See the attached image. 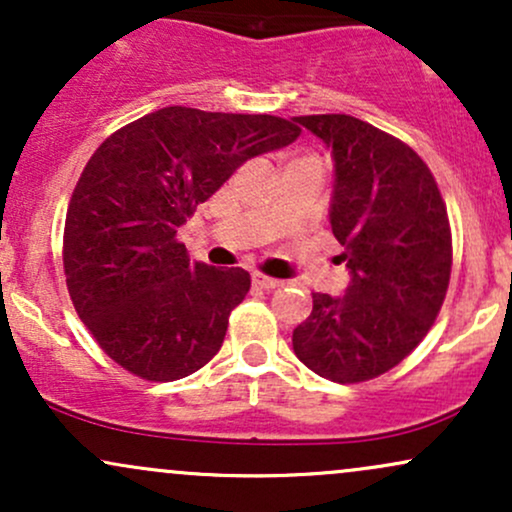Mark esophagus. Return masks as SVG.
Wrapping results in <instances>:
<instances>
[{
  "mask_svg": "<svg viewBox=\"0 0 512 512\" xmlns=\"http://www.w3.org/2000/svg\"><path fill=\"white\" fill-rule=\"evenodd\" d=\"M252 284H255L257 289L272 291V289H276V286H281V281L274 279V276H267V274L255 272V274H252Z\"/></svg>",
  "mask_w": 512,
  "mask_h": 512,
  "instance_id": "obj_1",
  "label": "esophagus"
}]
</instances>
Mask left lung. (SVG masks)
<instances>
[{
	"label": "left lung",
	"mask_w": 512,
	"mask_h": 512,
	"mask_svg": "<svg viewBox=\"0 0 512 512\" xmlns=\"http://www.w3.org/2000/svg\"><path fill=\"white\" fill-rule=\"evenodd\" d=\"M293 122L332 149L330 223L351 272L344 296L313 293L293 351L332 383H363L419 346L445 301L452 233L436 178L411 146L351 115Z\"/></svg>",
	"instance_id": "1"
}]
</instances>
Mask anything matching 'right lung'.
<instances>
[{
  "instance_id": "add662e5",
  "label": "right lung",
  "mask_w": 512,
  "mask_h": 512,
  "mask_svg": "<svg viewBox=\"0 0 512 512\" xmlns=\"http://www.w3.org/2000/svg\"><path fill=\"white\" fill-rule=\"evenodd\" d=\"M298 134L284 117L170 105L117 129L88 158L62 260L76 313L117 366L170 383L216 356L250 274L190 262L175 236L248 158Z\"/></svg>"
}]
</instances>
